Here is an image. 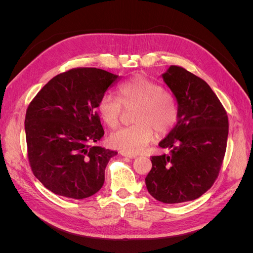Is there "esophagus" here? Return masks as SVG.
<instances>
[{"mask_svg":"<svg viewBox=\"0 0 253 253\" xmlns=\"http://www.w3.org/2000/svg\"><path fill=\"white\" fill-rule=\"evenodd\" d=\"M120 154H121L122 156H126V157H128V158H135V157H136V155H134V154H128V153H126V152H121Z\"/></svg>","mask_w":253,"mask_h":253,"instance_id":"34e87169","label":"esophagus"}]
</instances>
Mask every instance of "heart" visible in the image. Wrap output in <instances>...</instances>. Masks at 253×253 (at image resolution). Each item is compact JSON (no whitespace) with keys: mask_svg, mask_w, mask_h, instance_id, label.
<instances>
[{"mask_svg":"<svg viewBox=\"0 0 253 253\" xmlns=\"http://www.w3.org/2000/svg\"><path fill=\"white\" fill-rule=\"evenodd\" d=\"M125 109L136 108L135 125L113 133L111 147L128 154L140 153L157 136L169 134L177 124L179 106L176 98L156 81L142 75L122 82L118 86V98L105 93L98 101V113L111 128L117 127Z\"/></svg>","mask_w":253,"mask_h":253,"instance_id":"1","label":"heart"}]
</instances>
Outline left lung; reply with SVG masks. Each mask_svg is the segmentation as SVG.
<instances>
[{
  "mask_svg": "<svg viewBox=\"0 0 253 253\" xmlns=\"http://www.w3.org/2000/svg\"><path fill=\"white\" fill-rule=\"evenodd\" d=\"M179 106L177 124L159 147L169 154L152 156L145 177L149 193L165 204L194 201L219 174L227 148V112L205 80L177 65L163 75Z\"/></svg>",
  "mask_w": 253,
  "mask_h": 253,
  "instance_id": "obj_1",
  "label": "left lung"
}]
</instances>
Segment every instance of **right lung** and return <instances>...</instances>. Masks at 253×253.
Listing matches in <instances>:
<instances>
[{
    "mask_svg": "<svg viewBox=\"0 0 253 253\" xmlns=\"http://www.w3.org/2000/svg\"><path fill=\"white\" fill-rule=\"evenodd\" d=\"M117 79L100 68H73L49 80L29 103V166L52 193L83 200L102 188L105 167L117 152L93 145L104 135L97 105Z\"/></svg>",
    "mask_w": 253,
    "mask_h": 253,
    "instance_id": "1",
    "label": "right lung"
}]
</instances>
